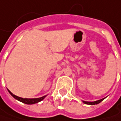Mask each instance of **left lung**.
Returning <instances> with one entry per match:
<instances>
[{"label":"left lung","mask_w":121,"mask_h":121,"mask_svg":"<svg viewBox=\"0 0 121 121\" xmlns=\"http://www.w3.org/2000/svg\"><path fill=\"white\" fill-rule=\"evenodd\" d=\"M104 98L102 99H99V100H97V101H95V102H85V101H83V102L84 104H90V105H95V104H97L99 103H100L102 101L104 100Z\"/></svg>","instance_id":"obj_1"}]
</instances>
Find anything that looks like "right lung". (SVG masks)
Listing matches in <instances>:
<instances>
[{
	"mask_svg": "<svg viewBox=\"0 0 121 121\" xmlns=\"http://www.w3.org/2000/svg\"><path fill=\"white\" fill-rule=\"evenodd\" d=\"M8 90V92H10V94L12 95L14 99H16L19 100V102H23V103H24V104H34L38 103V102L42 101V100L46 97V95H45V96H43V97H39V98H33V99L22 98V97H17V96H16L15 95H13L9 90Z\"/></svg>",
	"mask_w": 121,
	"mask_h": 121,
	"instance_id": "add662e5",
	"label": "right lung"
}]
</instances>
